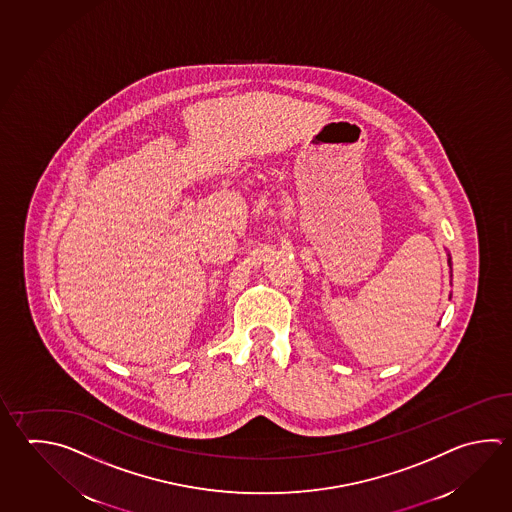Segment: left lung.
<instances>
[{
	"label": "left lung",
	"instance_id": "obj_1",
	"mask_svg": "<svg viewBox=\"0 0 512 512\" xmlns=\"http://www.w3.org/2000/svg\"><path fill=\"white\" fill-rule=\"evenodd\" d=\"M447 264H449V268L453 266V262H451V255H447ZM451 273H453V270H451ZM451 277H453V275H451ZM449 299H451V297H449Z\"/></svg>",
	"mask_w": 512,
	"mask_h": 512
}]
</instances>
